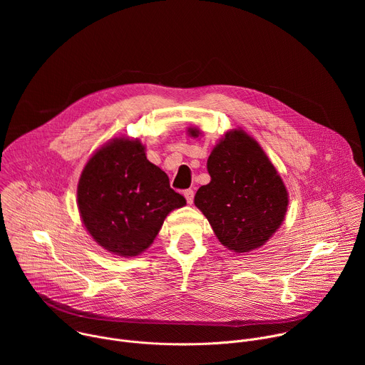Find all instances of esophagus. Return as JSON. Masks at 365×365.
I'll return each instance as SVG.
<instances>
[{"mask_svg":"<svg viewBox=\"0 0 365 365\" xmlns=\"http://www.w3.org/2000/svg\"><path fill=\"white\" fill-rule=\"evenodd\" d=\"M185 193V197H186V200H187V203L190 205L192 202H193V195H195V192L192 190V189H187V190H185L183 192Z\"/></svg>","mask_w":365,"mask_h":365,"instance_id":"obj_1","label":"esophagus"}]
</instances>
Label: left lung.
Segmentation results:
<instances>
[{
	"label": "left lung",
	"instance_id": "left-lung-1",
	"mask_svg": "<svg viewBox=\"0 0 365 365\" xmlns=\"http://www.w3.org/2000/svg\"><path fill=\"white\" fill-rule=\"evenodd\" d=\"M197 137L196 128L189 130ZM211 182L200 186L195 205L222 245L235 252L262 247L282 225L287 190L258 143L241 130L230 131L207 159Z\"/></svg>",
	"mask_w": 365,
	"mask_h": 365
}]
</instances>
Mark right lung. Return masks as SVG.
Segmentation results:
<instances>
[{"label": "right lung", "mask_w": 365, "mask_h": 365, "mask_svg": "<svg viewBox=\"0 0 365 365\" xmlns=\"http://www.w3.org/2000/svg\"><path fill=\"white\" fill-rule=\"evenodd\" d=\"M185 197L168 175L145 158L138 140L115 138L86 163L78 185V206L92 238L110 252L133 257L159 234L165 218Z\"/></svg>", "instance_id": "obj_1"}]
</instances>
